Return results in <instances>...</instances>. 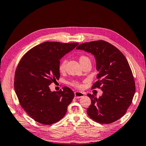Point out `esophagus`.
<instances>
[{"label":"esophagus","mask_w":146,"mask_h":146,"mask_svg":"<svg viewBox=\"0 0 146 146\" xmlns=\"http://www.w3.org/2000/svg\"><path fill=\"white\" fill-rule=\"evenodd\" d=\"M84 94H85L82 92L76 91V92H74V95H75V98H82V97L84 96Z\"/></svg>","instance_id":"esophagus-1"}]
</instances>
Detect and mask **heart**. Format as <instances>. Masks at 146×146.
<instances>
[{
    "label": "heart",
    "mask_w": 146,
    "mask_h": 146,
    "mask_svg": "<svg viewBox=\"0 0 146 146\" xmlns=\"http://www.w3.org/2000/svg\"><path fill=\"white\" fill-rule=\"evenodd\" d=\"M79 62L80 64H81V66H82V65H84V64H86V62H90L89 58L88 57H87L86 56H84V55L80 56L79 58ZM66 60H63L61 61V62L60 63L59 66V69L61 73H63L65 72V70H66ZM72 85L74 87H77V88H81L82 87L81 84L78 82H74L72 83Z\"/></svg>",
    "instance_id": "heart-1"
}]
</instances>
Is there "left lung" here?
I'll return each instance as SVG.
<instances>
[{
    "label": "left lung",
    "instance_id": "1",
    "mask_svg": "<svg viewBox=\"0 0 146 146\" xmlns=\"http://www.w3.org/2000/svg\"><path fill=\"white\" fill-rule=\"evenodd\" d=\"M76 48L94 56L99 74L98 80L92 88H100L103 92L99 98L87 94L91 100L87 114L100 124L117 121L125 114L135 92L134 77L125 57L117 48L104 40L83 43Z\"/></svg>",
    "mask_w": 146,
    "mask_h": 146
}]
</instances>
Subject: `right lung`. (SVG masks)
I'll return each mask as SVG.
<instances>
[{"mask_svg":"<svg viewBox=\"0 0 146 146\" xmlns=\"http://www.w3.org/2000/svg\"><path fill=\"white\" fill-rule=\"evenodd\" d=\"M78 44L45 42L29 50L19 63L15 92L22 108L35 121L50 125L66 115L74 92L67 87L52 92L49 85L59 79L61 58Z\"/></svg>","mask_w":146,"mask_h":146,"instance_id":"add662e5","label":"right lung"}]
</instances>
